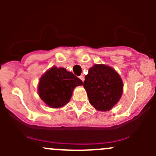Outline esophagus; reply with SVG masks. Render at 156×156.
<instances>
[{
	"label": "esophagus",
	"instance_id": "esophagus-1",
	"mask_svg": "<svg viewBox=\"0 0 156 156\" xmlns=\"http://www.w3.org/2000/svg\"><path fill=\"white\" fill-rule=\"evenodd\" d=\"M79 78H80V79H81L82 81H84V77L83 76V75H81V76H79Z\"/></svg>",
	"mask_w": 156,
	"mask_h": 156
}]
</instances>
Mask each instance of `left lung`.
I'll list each match as a JSON object with an SVG mask.
<instances>
[{
  "label": "left lung",
  "instance_id": "obj_1",
  "mask_svg": "<svg viewBox=\"0 0 156 156\" xmlns=\"http://www.w3.org/2000/svg\"><path fill=\"white\" fill-rule=\"evenodd\" d=\"M83 84L91 106L100 112L111 110L123 93L124 84L119 74L104 64H94L90 68Z\"/></svg>",
  "mask_w": 156,
  "mask_h": 156
}]
</instances>
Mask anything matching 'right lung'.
Segmentation results:
<instances>
[{
	"label": "right lung",
	"instance_id": "add662e5",
	"mask_svg": "<svg viewBox=\"0 0 156 156\" xmlns=\"http://www.w3.org/2000/svg\"><path fill=\"white\" fill-rule=\"evenodd\" d=\"M82 84V81L66 69L53 66L40 78L37 93L47 106L59 108L69 103L74 89Z\"/></svg>",
	"mask_w": 156,
	"mask_h": 156
}]
</instances>
